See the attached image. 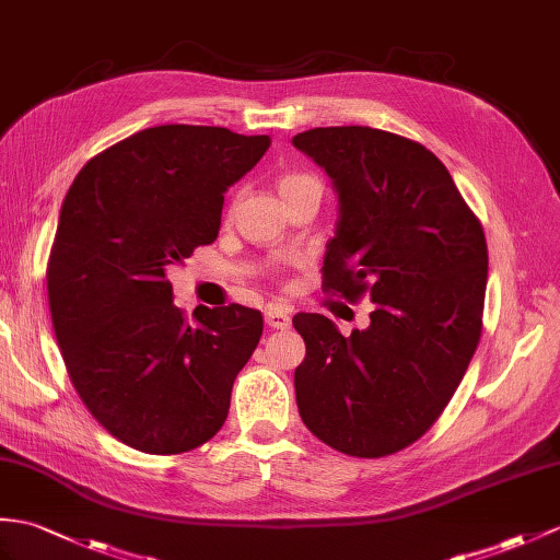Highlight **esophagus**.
<instances>
[{
	"mask_svg": "<svg viewBox=\"0 0 560 560\" xmlns=\"http://www.w3.org/2000/svg\"><path fill=\"white\" fill-rule=\"evenodd\" d=\"M265 322H267L269 329H289L291 327V317L279 307H267L265 310Z\"/></svg>",
	"mask_w": 560,
	"mask_h": 560,
	"instance_id": "1",
	"label": "esophagus"
}]
</instances>
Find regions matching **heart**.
<instances>
[{"label":"heart","instance_id":"obj_1","mask_svg":"<svg viewBox=\"0 0 560 560\" xmlns=\"http://www.w3.org/2000/svg\"><path fill=\"white\" fill-rule=\"evenodd\" d=\"M307 184H317V180L307 174H283L279 178V192L285 195V192H291V190L307 186Z\"/></svg>","mask_w":560,"mask_h":560}]
</instances>
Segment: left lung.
I'll return each mask as SVG.
<instances>
[{
	"instance_id": "left-lung-1",
	"label": "left lung",
	"mask_w": 560,
	"mask_h": 560,
	"mask_svg": "<svg viewBox=\"0 0 560 560\" xmlns=\"http://www.w3.org/2000/svg\"><path fill=\"white\" fill-rule=\"evenodd\" d=\"M291 142L339 195L324 289L374 303L370 327L348 339L324 315L293 317L307 348L295 370L298 410L346 456H392L436 422L475 355L485 231L420 142L370 126L310 128Z\"/></svg>"
}]
</instances>
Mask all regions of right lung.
Instances as JSON below:
<instances>
[{
    "label": "right lung",
    "instance_id": "add662e5",
    "mask_svg": "<svg viewBox=\"0 0 560 560\" xmlns=\"http://www.w3.org/2000/svg\"><path fill=\"white\" fill-rule=\"evenodd\" d=\"M267 148L269 136L219 126H154L90 160L63 198L51 324L78 396L126 446L186 453L226 420L262 315L198 305L190 322L166 269L217 238L224 192Z\"/></svg>",
    "mask_w": 560,
    "mask_h": 560
}]
</instances>
